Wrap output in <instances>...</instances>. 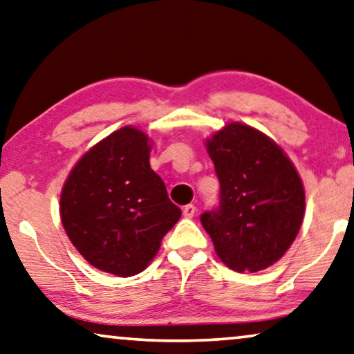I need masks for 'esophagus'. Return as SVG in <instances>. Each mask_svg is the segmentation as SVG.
<instances>
[{"label":"esophagus","mask_w":354,"mask_h":354,"mask_svg":"<svg viewBox=\"0 0 354 354\" xmlns=\"http://www.w3.org/2000/svg\"><path fill=\"white\" fill-rule=\"evenodd\" d=\"M195 211H197V208L194 207V205L191 203V205H186V207L183 208V214L186 216V218H194V214H195Z\"/></svg>","instance_id":"1"}]
</instances>
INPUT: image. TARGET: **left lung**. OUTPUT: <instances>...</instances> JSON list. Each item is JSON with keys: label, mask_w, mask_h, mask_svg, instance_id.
<instances>
[{"label": "left lung", "mask_w": 354, "mask_h": 354, "mask_svg": "<svg viewBox=\"0 0 354 354\" xmlns=\"http://www.w3.org/2000/svg\"><path fill=\"white\" fill-rule=\"evenodd\" d=\"M219 207L200 216L216 254L235 272L270 267L292 245L305 211L304 184L275 141L234 122L207 140Z\"/></svg>", "instance_id": "1"}]
</instances>
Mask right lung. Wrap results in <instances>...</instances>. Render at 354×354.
Returning a JSON list of instances; mask_svg holds the SVG:
<instances>
[{"instance_id": "1", "label": "right lung", "mask_w": 354, "mask_h": 354, "mask_svg": "<svg viewBox=\"0 0 354 354\" xmlns=\"http://www.w3.org/2000/svg\"><path fill=\"white\" fill-rule=\"evenodd\" d=\"M149 152L146 133L122 127L88 149L63 184V227L98 270L124 278L138 275L181 218L149 165Z\"/></svg>"}]
</instances>
